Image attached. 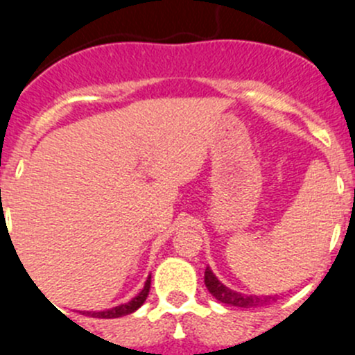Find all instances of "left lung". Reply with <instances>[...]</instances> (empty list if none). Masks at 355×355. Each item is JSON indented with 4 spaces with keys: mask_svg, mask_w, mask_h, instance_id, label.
<instances>
[{
    "mask_svg": "<svg viewBox=\"0 0 355 355\" xmlns=\"http://www.w3.org/2000/svg\"><path fill=\"white\" fill-rule=\"evenodd\" d=\"M205 284L206 288H208L209 293H211L216 300L222 302V304L230 305V307H243V309L260 307V305L272 300V297L261 298V297H257V295H241V293H236V291L229 290V288L223 286V284L216 279L215 274L209 270V267H206Z\"/></svg>",
    "mask_w": 355,
    "mask_h": 355,
    "instance_id": "left-lung-1",
    "label": "left lung"
}]
</instances>
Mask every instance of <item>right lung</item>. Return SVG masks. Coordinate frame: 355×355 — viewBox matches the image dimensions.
I'll return each instance as SVG.
<instances>
[{"label":"right lung","instance_id":"right-lung-1","mask_svg":"<svg viewBox=\"0 0 355 355\" xmlns=\"http://www.w3.org/2000/svg\"><path fill=\"white\" fill-rule=\"evenodd\" d=\"M149 290H150V277H147L146 286H144V290L140 291L139 297H135L132 302H128V304H123V305H119V307L111 309V311L83 312V314L90 315V318H98V319H114V318H121V315H128V314H132V312H135L137 309H139L140 305L146 302L147 295H149Z\"/></svg>","mask_w":355,"mask_h":355}]
</instances>
